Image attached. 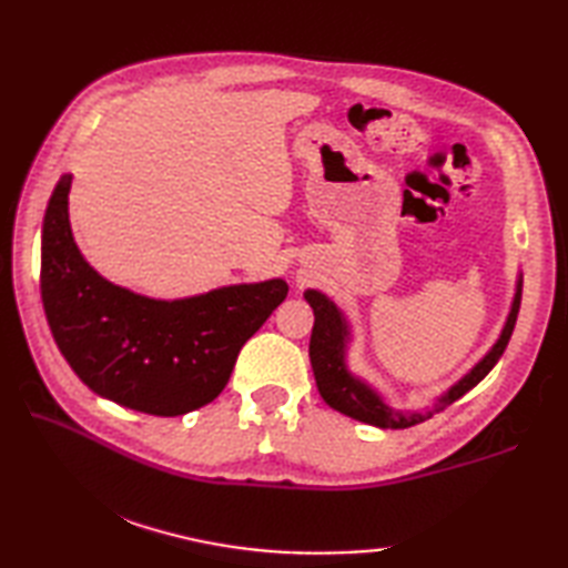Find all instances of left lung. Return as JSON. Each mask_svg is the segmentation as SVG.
<instances>
[{
  "label": "left lung",
  "mask_w": 568,
  "mask_h": 568,
  "mask_svg": "<svg viewBox=\"0 0 568 568\" xmlns=\"http://www.w3.org/2000/svg\"><path fill=\"white\" fill-rule=\"evenodd\" d=\"M305 297H307L312 312H315V327H312V336H310V361H312V371H315V381H317V388H320V395L324 397V403L334 409H339V413H344L348 417L366 422V425H373V427H383V429H405V427H413V425H417V422H425L427 417H432V413H427V415L395 413V409L385 405L366 383L354 378L344 366L346 324L342 320V312L336 310L334 303H329V300L317 291H307ZM520 300H523V283H517L510 317H508V322H505V329L500 334L498 344L490 348L488 356L480 361V364L470 371L468 376H464L449 393L442 397L437 409H444L452 403H456L458 397L466 395L470 388H474V385L484 381L490 373V368L498 364V358L503 356L505 346H508L510 336H513L517 312H520Z\"/></svg>",
  "instance_id": "left-lung-1"
}]
</instances>
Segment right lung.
Listing matches in <instances>:
<instances>
[{"label":"right lung","instance_id":"obj_1","mask_svg":"<svg viewBox=\"0 0 568 568\" xmlns=\"http://www.w3.org/2000/svg\"><path fill=\"white\" fill-rule=\"evenodd\" d=\"M70 180L53 190L41 241V300L60 354L90 390L139 413L175 417L212 403L287 283L232 285L173 303L106 283L72 241Z\"/></svg>","mask_w":568,"mask_h":568}]
</instances>
